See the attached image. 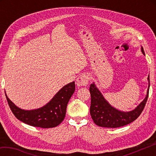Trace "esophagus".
<instances>
[{"instance_id":"34e87169","label":"esophagus","mask_w":156,"mask_h":156,"mask_svg":"<svg viewBox=\"0 0 156 156\" xmlns=\"http://www.w3.org/2000/svg\"><path fill=\"white\" fill-rule=\"evenodd\" d=\"M89 76L87 74H82L78 76L77 80H76V84L78 87L87 86L89 82Z\"/></svg>"}]
</instances>
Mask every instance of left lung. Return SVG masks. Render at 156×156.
Returning a JSON list of instances; mask_svg holds the SVG:
<instances>
[{
    "mask_svg": "<svg viewBox=\"0 0 156 156\" xmlns=\"http://www.w3.org/2000/svg\"><path fill=\"white\" fill-rule=\"evenodd\" d=\"M141 51L144 55L142 47H141ZM147 79L149 82V86H148L146 97L135 109L127 112H122L112 107L105 100L94 83L91 84L89 87V91L91 94L90 114L94 123L102 127L117 128L125 126L136 120L143 111L149 97L150 87L149 75Z\"/></svg>",
    "mask_w": 156,
    "mask_h": 156,
    "instance_id": "obj_1",
    "label": "left lung"
}]
</instances>
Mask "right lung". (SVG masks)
<instances>
[{
  "mask_svg": "<svg viewBox=\"0 0 156 156\" xmlns=\"http://www.w3.org/2000/svg\"><path fill=\"white\" fill-rule=\"evenodd\" d=\"M75 83L72 82L60 89L48 103L33 110H24L18 107L5 96L15 117L29 125L41 128H52L59 125L65 119L69 100L75 91Z\"/></svg>",
  "mask_w": 156,
  "mask_h": 156,
  "instance_id": "add662e5",
  "label": "right lung"
}]
</instances>
